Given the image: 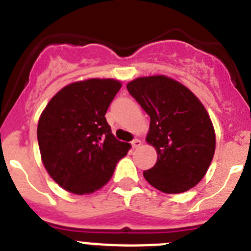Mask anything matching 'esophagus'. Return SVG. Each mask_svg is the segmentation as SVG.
I'll use <instances>...</instances> for the list:
<instances>
[{
  "label": "esophagus",
  "mask_w": 251,
  "mask_h": 251,
  "mask_svg": "<svg viewBox=\"0 0 251 251\" xmlns=\"http://www.w3.org/2000/svg\"><path fill=\"white\" fill-rule=\"evenodd\" d=\"M141 145H142V142L139 141V139H133V141H132V147L133 148H138Z\"/></svg>",
  "instance_id": "1"
}]
</instances>
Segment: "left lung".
<instances>
[{
  "label": "left lung",
  "instance_id": "obj_1",
  "mask_svg": "<svg viewBox=\"0 0 251 251\" xmlns=\"http://www.w3.org/2000/svg\"><path fill=\"white\" fill-rule=\"evenodd\" d=\"M127 89L150 115L148 145L157 162L143 172L147 182L165 194H181L200 182L216 146L212 122L200 99L166 75L137 77Z\"/></svg>",
  "mask_w": 251,
  "mask_h": 251
}]
</instances>
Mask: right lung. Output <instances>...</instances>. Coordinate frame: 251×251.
<instances>
[{"label": "right lung", "instance_id": "add662e5", "mask_svg": "<svg viewBox=\"0 0 251 251\" xmlns=\"http://www.w3.org/2000/svg\"><path fill=\"white\" fill-rule=\"evenodd\" d=\"M121 86L115 79L75 81L59 90L40 115L41 161L66 191L88 195L101 188L129 151V143L115 138L105 119Z\"/></svg>", "mask_w": 251, "mask_h": 251}]
</instances>
